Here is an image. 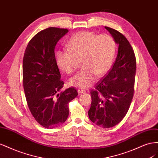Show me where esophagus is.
<instances>
[{
    "mask_svg": "<svg viewBox=\"0 0 158 158\" xmlns=\"http://www.w3.org/2000/svg\"><path fill=\"white\" fill-rule=\"evenodd\" d=\"M78 94H84V93H85V91L82 89H78Z\"/></svg>",
    "mask_w": 158,
    "mask_h": 158,
    "instance_id": "obj_1",
    "label": "esophagus"
}]
</instances>
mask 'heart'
I'll use <instances>...</instances> for the list:
<instances>
[{
	"instance_id": "b5f03b06",
	"label": "heart",
	"mask_w": 158,
	"mask_h": 158,
	"mask_svg": "<svg viewBox=\"0 0 158 158\" xmlns=\"http://www.w3.org/2000/svg\"><path fill=\"white\" fill-rule=\"evenodd\" d=\"M68 51H58L55 59L58 67L65 73H73L76 64L81 62L82 70L69 80L73 86L85 88L92 85L95 75L101 77L111 67L115 55L116 45L108 34L98 35L88 31L76 33L69 40Z\"/></svg>"
}]
</instances>
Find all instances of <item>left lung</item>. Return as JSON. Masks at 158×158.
Instances as JSON below:
<instances>
[{
    "label": "left lung",
    "mask_w": 158,
    "mask_h": 158,
    "mask_svg": "<svg viewBox=\"0 0 158 158\" xmlns=\"http://www.w3.org/2000/svg\"><path fill=\"white\" fill-rule=\"evenodd\" d=\"M118 44L115 61L109 73L90 92L89 119L100 127H113L125 117L134 95L136 60L125 36L116 30L105 27Z\"/></svg>",
    "instance_id": "obj_1"
}]
</instances>
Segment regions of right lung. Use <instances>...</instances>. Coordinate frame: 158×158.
I'll list each match as a JSON object with an SVG mask.
<instances>
[{"label": "right lung", "instance_id": "1", "mask_svg": "<svg viewBox=\"0 0 158 158\" xmlns=\"http://www.w3.org/2000/svg\"><path fill=\"white\" fill-rule=\"evenodd\" d=\"M67 29L51 27L38 32L28 43L23 59V85L28 107L35 121L46 128L64 123L69 103L78 95L74 87L63 92L64 81L56 63L55 47Z\"/></svg>", "mask_w": 158, "mask_h": 158}]
</instances>
